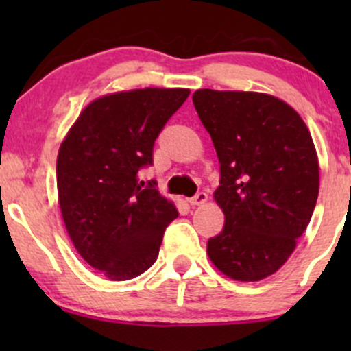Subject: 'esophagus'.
<instances>
[{"label": "esophagus", "mask_w": 351, "mask_h": 351, "mask_svg": "<svg viewBox=\"0 0 351 351\" xmlns=\"http://www.w3.org/2000/svg\"><path fill=\"white\" fill-rule=\"evenodd\" d=\"M208 201V195L206 193H198V195H195L193 198L188 199V203L191 204V206H201V204H204Z\"/></svg>", "instance_id": "1"}]
</instances>
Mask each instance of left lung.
I'll list each match as a JSON object with an SVG mask.
<instances>
[{
  "mask_svg": "<svg viewBox=\"0 0 351 351\" xmlns=\"http://www.w3.org/2000/svg\"><path fill=\"white\" fill-rule=\"evenodd\" d=\"M193 104L211 135L224 213L208 256L224 276L257 282L287 263L318 198V156L302 117L263 92L199 88Z\"/></svg>",
  "mask_w": 351,
  "mask_h": 351,
  "instance_id": "left-lung-1",
  "label": "left lung"
}]
</instances>
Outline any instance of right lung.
<instances>
[{
  "label": "right lung",
  "mask_w": 351,
  "mask_h": 351,
  "mask_svg": "<svg viewBox=\"0 0 351 351\" xmlns=\"http://www.w3.org/2000/svg\"><path fill=\"white\" fill-rule=\"evenodd\" d=\"M189 88H134L92 100L58 153V196L67 234L84 261L108 280L150 269L175 203L143 188L153 145Z\"/></svg>",
  "instance_id": "obj_1"
}]
</instances>
